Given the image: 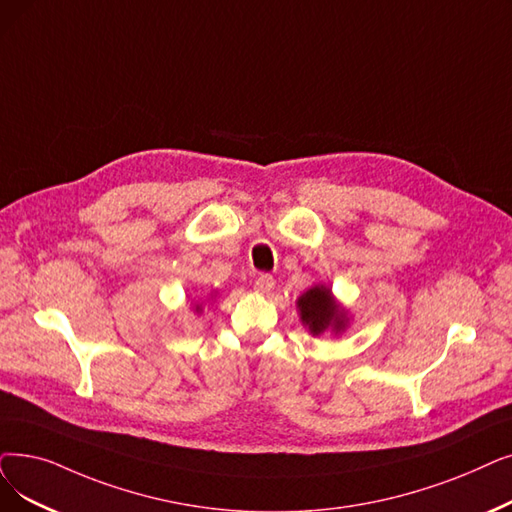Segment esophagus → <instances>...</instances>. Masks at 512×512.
<instances>
[{"label": "esophagus", "instance_id": "obj_1", "mask_svg": "<svg viewBox=\"0 0 512 512\" xmlns=\"http://www.w3.org/2000/svg\"><path fill=\"white\" fill-rule=\"evenodd\" d=\"M274 286H276V280L272 274H259L255 280V291L261 295H270L274 291Z\"/></svg>", "mask_w": 512, "mask_h": 512}]
</instances>
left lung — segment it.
<instances>
[{
  "label": "left lung",
  "mask_w": 512,
  "mask_h": 512,
  "mask_svg": "<svg viewBox=\"0 0 512 512\" xmlns=\"http://www.w3.org/2000/svg\"><path fill=\"white\" fill-rule=\"evenodd\" d=\"M301 309V320L309 326V332L320 335L328 326L337 332L345 326V314L339 311L337 303L330 297V288L314 286L297 301Z\"/></svg>",
  "instance_id": "8db88e82"
}]
</instances>
